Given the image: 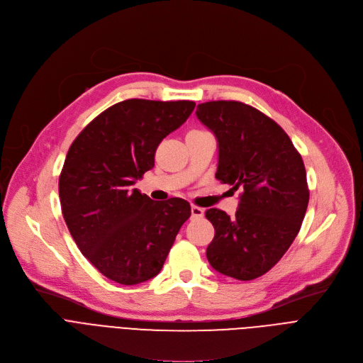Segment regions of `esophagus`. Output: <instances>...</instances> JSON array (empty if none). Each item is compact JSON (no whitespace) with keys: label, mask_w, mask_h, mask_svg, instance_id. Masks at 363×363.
<instances>
[{"label":"esophagus","mask_w":363,"mask_h":363,"mask_svg":"<svg viewBox=\"0 0 363 363\" xmlns=\"http://www.w3.org/2000/svg\"><path fill=\"white\" fill-rule=\"evenodd\" d=\"M190 211H191V216L193 218H202L203 216V209L202 208H199V206H191L190 208Z\"/></svg>","instance_id":"obj_1"}]
</instances>
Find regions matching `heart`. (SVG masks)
Here are the masks:
<instances>
[{
  "mask_svg": "<svg viewBox=\"0 0 363 363\" xmlns=\"http://www.w3.org/2000/svg\"><path fill=\"white\" fill-rule=\"evenodd\" d=\"M201 133H206V130H202V129H193V130H190L187 135H201Z\"/></svg>",
  "mask_w": 363,
  "mask_h": 363,
  "instance_id": "b5f03b06",
  "label": "heart"
}]
</instances>
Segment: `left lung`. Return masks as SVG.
<instances>
[{
	"instance_id": "1",
	"label": "left lung",
	"mask_w": 363,
	"mask_h": 363,
	"mask_svg": "<svg viewBox=\"0 0 363 363\" xmlns=\"http://www.w3.org/2000/svg\"><path fill=\"white\" fill-rule=\"evenodd\" d=\"M196 116L218 139L215 177L242 190L234 216L216 208L205 212L215 228L208 262L222 274L253 281L299 233L310 201L303 161L286 132L252 106L206 101Z\"/></svg>"
}]
</instances>
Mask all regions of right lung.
I'll return each instance as SVG.
<instances>
[{"mask_svg": "<svg viewBox=\"0 0 363 363\" xmlns=\"http://www.w3.org/2000/svg\"><path fill=\"white\" fill-rule=\"evenodd\" d=\"M194 106L189 100L116 103L68 150L60 176L62 215L81 253L110 281L136 285L157 276L191 213L184 199L155 202L132 186L152 169L160 143Z\"/></svg>", "mask_w": 363, "mask_h": 363, "instance_id": "add662e5", "label": "right lung"}]
</instances>
